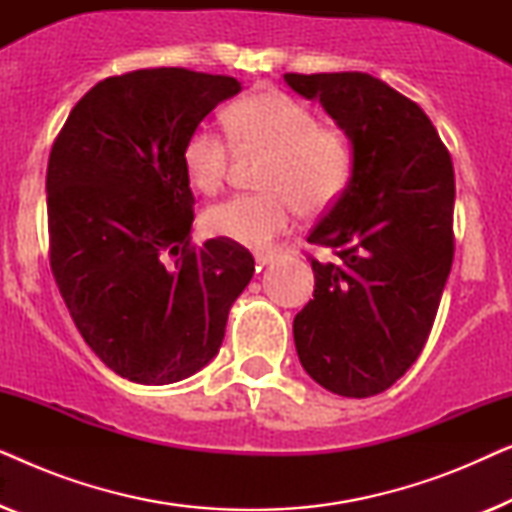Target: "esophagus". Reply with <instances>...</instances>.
Returning a JSON list of instances; mask_svg holds the SVG:
<instances>
[{
    "label": "esophagus",
    "mask_w": 512,
    "mask_h": 512,
    "mask_svg": "<svg viewBox=\"0 0 512 512\" xmlns=\"http://www.w3.org/2000/svg\"><path fill=\"white\" fill-rule=\"evenodd\" d=\"M254 258H256L258 270H261V268H265V265H268V263L275 261V254H272V251H258V254H256Z\"/></svg>",
    "instance_id": "1"
}]
</instances>
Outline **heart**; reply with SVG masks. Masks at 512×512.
I'll use <instances>...</instances> for the list:
<instances>
[{
	"label": "heart",
	"instance_id": "obj_1",
	"mask_svg": "<svg viewBox=\"0 0 512 512\" xmlns=\"http://www.w3.org/2000/svg\"><path fill=\"white\" fill-rule=\"evenodd\" d=\"M228 135L198 128L184 144V167L195 188L216 193L226 184L234 139L240 151L270 153L261 172V193L233 195L205 212L214 237L265 249L291 228L298 209L331 207L352 179L354 149L335 125L319 123L314 111L279 90L237 100L226 114Z\"/></svg>",
	"mask_w": 512,
	"mask_h": 512
}]
</instances>
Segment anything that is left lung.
Listing matches in <instances>:
<instances>
[{"instance_id":"obj_1","label":"left lung","mask_w":512,"mask_h":512,"mask_svg":"<svg viewBox=\"0 0 512 512\" xmlns=\"http://www.w3.org/2000/svg\"><path fill=\"white\" fill-rule=\"evenodd\" d=\"M354 146L352 179L307 242L314 298L293 319L307 375L347 398L401 380L429 340L454 258V170L415 102L370 74H284Z\"/></svg>"}]
</instances>
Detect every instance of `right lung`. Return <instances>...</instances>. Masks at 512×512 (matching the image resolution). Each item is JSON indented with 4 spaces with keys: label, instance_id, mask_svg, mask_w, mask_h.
Here are the masks:
<instances>
[{
    "label": "right lung",
    "instance_id": "add662e5",
    "mask_svg": "<svg viewBox=\"0 0 512 512\" xmlns=\"http://www.w3.org/2000/svg\"><path fill=\"white\" fill-rule=\"evenodd\" d=\"M240 90L233 76L184 67L109 76L53 142L51 272L88 347L130 382L170 384L205 368L254 275L242 244L191 242L184 167L188 135Z\"/></svg>",
    "mask_w": 512,
    "mask_h": 512
}]
</instances>
